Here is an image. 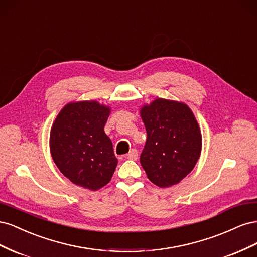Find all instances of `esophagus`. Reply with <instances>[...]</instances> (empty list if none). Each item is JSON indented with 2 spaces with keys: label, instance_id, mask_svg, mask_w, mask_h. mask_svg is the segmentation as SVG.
Returning <instances> with one entry per match:
<instances>
[{
  "label": "esophagus",
  "instance_id": "1",
  "mask_svg": "<svg viewBox=\"0 0 257 257\" xmlns=\"http://www.w3.org/2000/svg\"><path fill=\"white\" fill-rule=\"evenodd\" d=\"M127 160H132V161H136L138 159V152L136 149H132L127 155H126Z\"/></svg>",
  "mask_w": 257,
  "mask_h": 257
}]
</instances>
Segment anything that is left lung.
I'll return each instance as SVG.
<instances>
[{"instance_id": "obj_1", "label": "left lung", "mask_w": 257, "mask_h": 257, "mask_svg": "<svg viewBox=\"0 0 257 257\" xmlns=\"http://www.w3.org/2000/svg\"><path fill=\"white\" fill-rule=\"evenodd\" d=\"M147 142L141 164L148 179L160 188L178 184L200 157L201 133L191 108L177 100L155 98L141 109Z\"/></svg>"}]
</instances>
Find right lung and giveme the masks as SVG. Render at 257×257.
I'll list each match as a JSON object with an SVG mask.
<instances>
[{
	"mask_svg": "<svg viewBox=\"0 0 257 257\" xmlns=\"http://www.w3.org/2000/svg\"><path fill=\"white\" fill-rule=\"evenodd\" d=\"M110 110L96 100L71 102L62 108L50 131V153L60 172L91 191L109 182L118 164L104 131Z\"/></svg>",
	"mask_w": 257,
	"mask_h": 257,
	"instance_id": "1",
	"label": "right lung"
}]
</instances>
